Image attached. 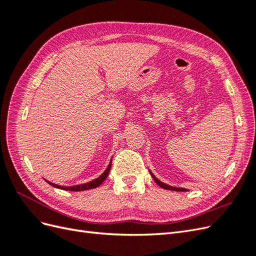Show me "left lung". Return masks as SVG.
Wrapping results in <instances>:
<instances>
[{"mask_svg": "<svg viewBox=\"0 0 256 256\" xmlns=\"http://www.w3.org/2000/svg\"><path fill=\"white\" fill-rule=\"evenodd\" d=\"M150 175H152V177L154 178V180L156 182V184H158V186H160L161 188H164V189H166V190H173V191H188L187 189H184V188H176V187H172V186H168V184H164V182H160L158 178L154 176L150 171Z\"/></svg>", "mask_w": 256, "mask_h": 256, "instance_id": "obj_1", "label": "left lung"}]
</instances>
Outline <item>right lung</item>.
Wrapping results in <instances>:
<instances>
[{"label":"right lung","mask_w":256,"mask_h":256,"mask_svg":"<svg viewBox=\"0 0 256 256\" xmlns=\"http://www.w3.org/2000/svg\"><path fill=\"white\" fill-rule=\"evenodd\" d=\"M111 164H112V159L110 161V164L108 166V168H106V171L102 175H100L98 178H95V180H90V182H86V184L72 186V187H65V186H58V184H53V182H48V180H46V182H47L49 184H51L52 187H54V188L66 190V191H84V190L94 189V188H97L98 186L102 184L104 182L106 178L108 177V175H109L110 170H111Z\"/></svg>","instance_id":"right-lung-1"}]
</instances>
